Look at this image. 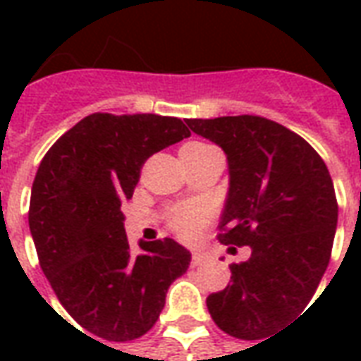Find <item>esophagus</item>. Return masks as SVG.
I'll return each mask as SVG.
<instances>
[{
  "mask_svg": "<svg viewBox=\"0 0 361 361\" xmlns=\"http://www.w3.org/2000/svg\"><path fill=\"white\" fill-rule=\"evenodd\" d=\"M204 259H207V255H204L203 251H193V253H191V263H193V265H201Z\"/></svg>",
  "mask_w": 361,
  "mask_h": 361,
  "instance_id": "obj_1",
  "label": "esophagus"
}]
</instances>
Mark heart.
<instances>
[{
	"label": "heart",
	"mask_w": 361,
	"mask_h": 361,
	"mask_svg": "<svg viewBox=\"0 0 361 361\" xmlns=\"http://www.w3.org/2000/svg\"><path fill=\"white\" fill-rule=\"evenodd\" d=\"M209 209L203 204H183L170 216V226L183 240H195L209 220Z\"/></svg>",
	"instance_id": "heart-1"
}]
</instances>
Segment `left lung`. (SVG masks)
I'll use <instances>...</instances> for the list:
<instances>
[{
	"label": "left lung",
	"instance_id": "left-lung-1",
	"mask_svg": "<svg viewBox=\"0 0 361 361\" xmlns=\"http://www.w3.org/2000/svg\"><path fill=\"white\" fill-rule=\"evenodd\" d=\"M188 126L226 154L220 242L251 247L245 263L230 267V284L207 298L209 313L230 336H271L307 305L329 265L338 220L331 173L310 142L271 119L224 116Z\"/></svg>",
	"mask_w": 361,
	"mask_h": 361
}]
</instances>
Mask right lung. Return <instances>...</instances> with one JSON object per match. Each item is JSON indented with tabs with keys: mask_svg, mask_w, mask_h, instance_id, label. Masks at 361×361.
<instances>
[{
	"mask_svg": "<svg viewBox=\"0 0 361 361\" xmlns=\"http://www.w3.org/2000/svg\"><path fill=\"white\" fill-rule=\"evenodd\" d=\"M189 135L178 118L90 114L38 166L28 211L38 261L61 305L96 338L150 331L170 284L188 271L191 253L170 238L131 250L121 203L145 160Z\"/></svg>",
	"mask_w": 361,
	"mask_h": 361,
	"instance_id": "right-lung-1",
	"label": "right lung"
}]
</instances>
